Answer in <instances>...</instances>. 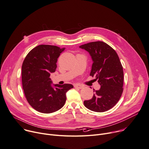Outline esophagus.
I'll use <instances>...</instances> for the list:
<instances>
[{
	"label": "esophagus",
	"instance_id": "1",
	"mask_svg": "<svg viewBox=\"0 0 149 149\" xmlns=\"http://www.w3.org/2000/svg\"><path fill=\"white\" fill-rule=\"evenodd\" d=\"M74 87L75 88H79V89H81V88H83V86H81V85H80V84H75Z\"/></svg>",
	"mask_w": 149,
	"mask_h": 149
}]
</instances>
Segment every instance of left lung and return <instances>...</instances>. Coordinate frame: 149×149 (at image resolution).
<instances>
[{"label": "left lung", "mask_w": 149, "mask_h": 149, "mask_svg": "<svg viewBox=\"0 0 149 149\" xmlns=\"http://www.w3.org/2000/svg\"><path fill=\"white\" fill-rule=\"evenodd\" d=\"M87 51L93 61L90 75L95 77L100 85L91 99L85 100L87 109L97 112L111 109L119 101L123 92L124 72L115 50L103 42H94L80 46Z\"/></svg>", "instance_id": "left-lung-1"}]
</instances>
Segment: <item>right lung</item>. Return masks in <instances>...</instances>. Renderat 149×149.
Masks as SVG:
<instances>
[{
	"label": "right lung",
	"instance_id": "right-lung-1",
	"mask_svg": "<svg viewBox=\"0 0 149 149\" xmlns=\"http://www.w3.org/2000/svg\"><path fill=\"white\" fill-rule=\"evenodd\" d=\"M65 48L42 45L33 49L22 65V83L25 97L37 111L50 113L63 106L70 84H53L50 78L55 72L57 61Z\"/></svg>",
	"mask_w": 149,
	"mask_h": 149
}]
</instances>
